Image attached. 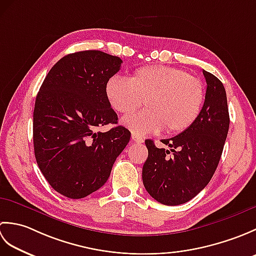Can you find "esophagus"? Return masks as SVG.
Returning <instances> with one entry per match:
<instances>
[{
    "instance_id": "esophagus-1",
    "label": "esophagus",
    "mask_w": 256,
    "mask_h": 256,
    "mask_svg": "<svg viewBox=\"0 0 256 256\" xmlns=\"http://www.w3.org/2000/svg\"><path fill=\"white\" fill-rule=\"evenodd\" d=\"M132 140H134L135 143H138V144H140V143H143V142H144V138H143V136H140V135L135 134V133H133V134H132Z\"/></svg>"
}]
</instances>
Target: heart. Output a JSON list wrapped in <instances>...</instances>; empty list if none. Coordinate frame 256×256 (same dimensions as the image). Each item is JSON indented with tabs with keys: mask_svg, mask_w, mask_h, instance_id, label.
<instances>
[{
	"mask_svg": "<svg viewBox=\"0 0 256 256\" xmlns=\"http://www.w3.org/2000/svg\"><path fill=\"white\" fill-rule=\"evenodd\" d=\"M106 96L112 108L128 116L142 106L146 110L125 118L123 124L135 134L184 132L197 121L204 102L201 81L184 70L168 66H146L130 79L113 76L106 84Z\"/></svg>",
	"mask_w": 256,
	"mask_h": 256,
	"instance_id": "b5f03b06",
	"label": "heart"
}]
</instances>
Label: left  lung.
Masks as SVG:
<instances>
[{"mask_svg":"<svg viewBox=\"0 0 256 256\" xmlns=\"http://www.w3.org/2000/svg\"><path fill=\"white\" fill-rule=\"evenodd\" d=\"M202 72L206 91L197 121L177 136L162 140L170 150L145 140L148 157L143 166V184L162 204L178 206L196 197L209 184L224 150L230 124L226 89L216 76ZM170 151L173 155L168 158Z\"/></svg>","mask_w":256,"mask_h":256,"instance_id":"1","label":"left lung"}]
</instances>
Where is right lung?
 <instances>
[{
    "mask_svg": "<svg viewBox=\"0 0 256 256\" xmlns=\"http://www.w3.org/2000/svg\"><path fill=\"white\" fill-rule=\"evenodd\" d=\"M122 62L100 50L69 54L54 64L37 94L32 116L36 162L64 197L84 198L101 188L131 138L121 125L96 132L118 123L106 84Z\"/></svg>",
    "mask_w": 256,
    "mask_h": 256,
    "instance_id": "right-lung-1",
    "label": "right lung"
}]
</instances>
